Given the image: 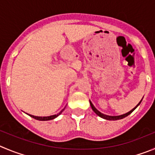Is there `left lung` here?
I'll list each match as a JSON object with an SVG mask.
<instances>
[{"label":"left lung","mask_w":155,"mask_h":155,"mask_svg":"<svg viewBox=\"0 0 155 155\" xmlns=\"http://www.w3.org/2000/svg\"><path fill=\"white\" fill-rule=\"evenodd\" d=\"M141 100H142V99H141ZM141 100L140 101L139 103H138V105H136V106L134 107V108H133V109H131V110L130 111V112H127V113H125V114H123V115H118V116H111V115H104V114H102V112H99V111H98L97 109H96V108H95V107L94 106L93 104H92V102H91V101H89V102H90V105H91V107H92V110H93V112H95V113L96 114V115H99V117H101V118H104V119H106V120H111V121H112V120H114V121H115V120H119V119H121V118H125V117H126V116H128V115H130V114H131V112H132L133 111H134V109H135V108H136L137 107H138V105H140V103H141Z\"/></svg>","instance_id":"8db88e82"}]
</instances>
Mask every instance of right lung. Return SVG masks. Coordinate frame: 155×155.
Wrapping results in <instances>:
<instances>
[{
  "label": "right lung",
  "mask_w": 155,
  "mask_h": 155,
  "mask_svg": "<svg viewBox=\"0 0 155 155\" xmlns=\"http://www.w3.org/2000/svg\"><path fill=\"white\" fill-rule=\"evenodd\" d=\"M66 108V107H65ZM65 108H63V110L61 111L60 112H59L58 114H56V115H50V116H47V117H40V116H34V115H29V114H27L28 115H30V117H32V118H35V119L37 120H39V121H48V120H52V119H54L55 118H56L57 116H59V115H60V114L62 113V112L64 111Z\"/></svg>",
  "instance_id": "obj_1"
}]
</instances>
